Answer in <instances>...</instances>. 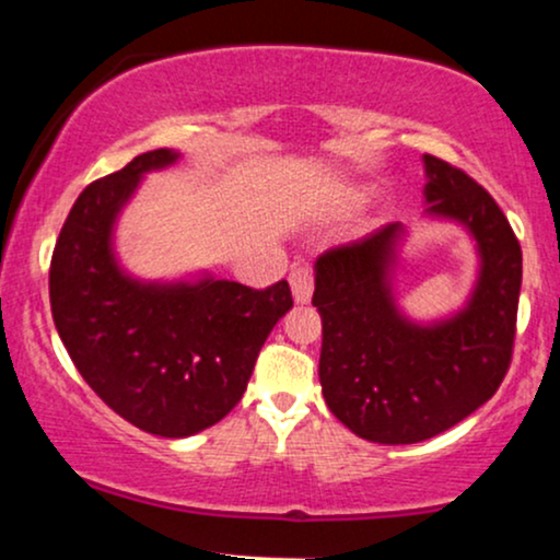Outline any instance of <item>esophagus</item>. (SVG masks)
Here are the masks:
<instances>
[{"instance_id": "34e87169", "label": "esophagus", "mask_w": 560, "mask_h": 560, "mask_svg": "<svg viewBox=\"0 0 560 560\" xmlns=\"http://www.w3.org/2000/svg\"><path fill=\"white\" fill-rule=\"evenodd\" d=\"M289 287H292L294 302H300V305L311 302V298H313V273H311V268H307V266L292 268V273H289Z\"/></svg>"}]
</instances>
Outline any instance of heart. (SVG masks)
Listing matches in <instances>:
<instances>
[{
	"label": "heart",
	"mask_w": 560,
	"mask_h": 560,
	"mask_svg": "<svg viewBox=\"0 0 560 560\" xmlns=\"http://www.w3.org/2000/svg\"><path fill=\"white\" fill-rule=\"evenodd\" d=\"M358 197H363V195H358Z\"/></svg>",
	"instance_id": "heart-1"
}]
</instances>
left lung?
<instances>
[{
	"label": "left lung",
	"instance_id": "8db88e82",
	"mask_svg": "<svg viewBox=\"0 0 560 560\" xmlns=\"http://www.w3.org/2000/svg\"><path fill=\"white\" fill-rule=\"evenodd\" d=\"M423 215L455 223L477 247V281L458 311L416 320L400 307L402 223L316 260L324 400L350 432L378 445H413L471 416L498 392L516 337L522 247L511 223L445 160L423 155Z\"/></svg>",
	"mask_w": 560,
	"mask_h": 560
}]
</instances>
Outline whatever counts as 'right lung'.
Returning <instances> with one entry per match:
<instances>
[{
	"label": "right lung",
	"instance_id": "right-lung-1",
	"mask_svg": "<svg viewBox=\"0 0 560 560\" xmlns=\"http://www.w3.org/2000/svg\"><path fill=\"white\" fill-rule=\"evenodd\" d=\"M182 152L152 150L89 184L49 268L52 318L79 374L118 416L182 440L242 400L262 342L292 307L287 281L249 289L213 273L147 281L120 266L115 226L147 173Z\"/></svg>",
	"mask_w": 560,
	"mask_h": 560
}]
</instances>
